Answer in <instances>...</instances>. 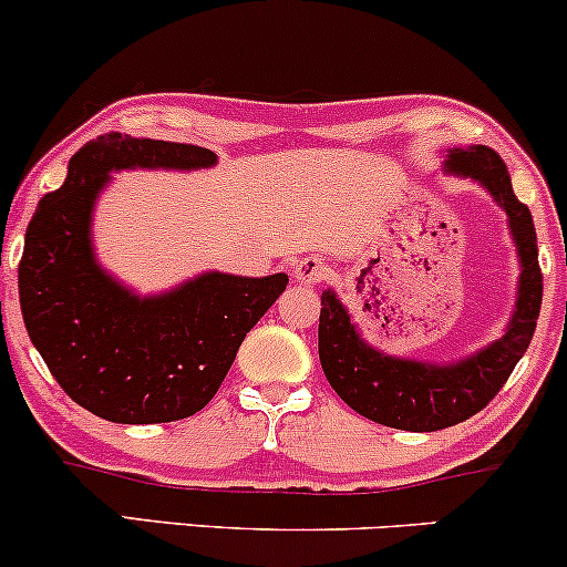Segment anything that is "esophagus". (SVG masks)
<instances>
[{
  "label": "esophagus",
  "instance_id": "34e87169",
  "mask_svg": "<svg viewBox=\"0 0 567 567\" xmlns=\"http://www.w3.org/2000/svg\"><path fill=\"white\" fill-rule=\"evenodd\" d=\"M328 277V264L320 256H309L303 261H298L296 266V279L301 285H317Z\"/></svg>",
  "mask_w": 567,
  "mask_h": 567
}]
</instances>
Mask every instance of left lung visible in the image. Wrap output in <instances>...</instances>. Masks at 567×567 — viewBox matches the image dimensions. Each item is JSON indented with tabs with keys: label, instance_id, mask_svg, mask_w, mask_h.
<instances>
[{
	"label": "left lung",
	"instance_id": "1",
	"mask_svg": "<svg viewBox=\"0 0 567 567\" xmlns=\"http://www.w3.org/2000/svg\"><path fill=\"white\" fill-rule=\"evenodd\" d=\"M447 167L483 181L509 216L523 277L517 311L506 336L451 368L394 360L370 349L333 292H322L320 362L330 386L360 415L405 432H437L480 413L509 381L514 365L530 347L542 311L544 275L538 266L536 226L528 205L514 197L504 159L487 146L453 148Z\"/></svg>",
	"mask_w": 567,
	"mask_h": 567
}]
</instances>
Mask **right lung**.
I'll use <instances>...</instances> for the list:
<instances>
[{"instance_id": "right-lung-1", "label": "right lung", "mask_w": 567, "mask_h": 567, "mask_svg": "<svg viewBox=\"0 0 567 567\" xmlns=\"http://www.w3.org/2000/svg\"><path fill=\"white\" fill-rule=\"evenodd\" d=\"M213 162L194 143L101 135L71 157L66 184L39 199L25 229L18 292L31 343L76 405L114 424H165L205 408L288 288L285 275H205L138 301L95 266L90 213L109 171Z\"/></svg>"}]
</instances>
